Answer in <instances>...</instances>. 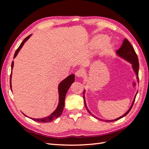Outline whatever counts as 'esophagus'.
Masks as SVG:
<instances>
[{
  "mask_svg": "<svg viewBox=\"0 0 149 149\" xmlns=\"http://www.w3.org/2000/svg\"><path fill=\"white\" fill-rule=\"evenodd\" d=\"M75 74H76V77L78 78H81L83 77V71H81V70H78L76 72Z\"/></svg>",
  "mask_w": 149,
  "mask_h": 149,
  "instance_id": "obj_1",
  "label": "esophagus"
}]
</instances>
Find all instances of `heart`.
<instances>
[{
  "label": "heart",
  "mask_w": 149,
  "mask_h": 149,
  "mask_svg": "<svg viewBox=\"0 0 149 149\" xmlns=\"http://www.w3.org/2000/svg\"><path fill=\"white\" fill-rule=\"evenodd\" d=\"M107 40V38L105 36L103 35H99L94 38L92 42H91V44L89 45L90 49H96L100 47H101L102 45ZM112 48V46L109 43H107L104 45L102 47V53L106 54L109 53Z\"/></svg>",
  "instance_id": "b5f03b06"
}]
</instances>
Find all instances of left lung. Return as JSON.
Listing matches in <instances>:
<instances>
[{"label":"left lung","mask_w":149,"mask_h":149,"mask_svg":"<svg viewBox=\"0 0 149 149\" xmlns=\"http://www.w3.org/2000/svg\"><path fill=\"white\" fill-rule=\"evenodd\" d=\"M116 53L118 55L122 57L124 59L126 60L127 61H128L129 62H130V63H131L132 65V68L134 69V71H135V73H136V75H137V81H139V60H138V57H137V54L136 53V52H135L134 49L133 48V47L132 46V45L130 43V42H129V40L127 39V38H125L124 40H123V44H122L121 47H120V48L119 49H118V50L116 51ZM83 93V94H84ZM137 93H136V95H137ZM136 95L134 97V99L133 100V102H132V104L131 106H130V107L129 108V109L125 112V113L122 116L120 117H119V118L118 119H116L114 120H104V119H100L97 118V117L93 116L94 118H96V119H100L102 121H105V122H112V121H116V120H118L121 118H123V117L125 116L126 115H127L129 111L131 110L132 107L134 105V101H135V100H136ZM83 98H84V105L86 106V108L88 111L89 112V114H92L91 112H90V111L88 110V107L86 106V101H85V98H84V96H83Z\"/></svg>","instance_id":"8db88e82"}]
</instances>
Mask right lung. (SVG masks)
Listing matches in <instances>:
<instances>
[{
	"label": "right lung",
	"mask_w": 149,
	"mask_h": 149,
	"mask_svg": "<svg viewBox=\"0 0 149 149\" xmlns=\"http://www.w3.org/2000/svg\"><path fill=\"white\" fill-rule=\"evenodd\" d=\"M30 36L31 35H29L28 37H26L24 40V41L22 42V43L20 45L19 47L17 49V50L14 54V56H13V58H15V56L17 55L18 53L19 52L22 47H23L25 42L30 38ZM13 61L12 62V65H11L12 70L13 68ZM11 78H12V73L10 74V89L12 90ZM74 74H71L68 76V77L65 78L64 80H63L60 83L59 86H58V92H59V103H58V105L56 110L54 111L52 114H51L49 116L46 117V118H42V119H32V118L31 119L35 121L38 122V123H49V122H51L53 120L58 118V117H60L65 107V100L66 93L68 91V90L69 89L71 84L74 82Z\"/></svg>",
	"instance_id": "obj_1"
}]
</instances>
